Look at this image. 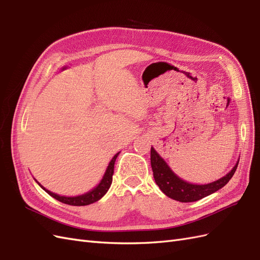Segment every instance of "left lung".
Here are the masks:
<instances>
[{"instance_id":"obj_1","label":"left lung","mask_w":260,"mask_h":260,"mask_svg":"<svg viewBox=\"0 0 260 260\" xmlns=\"http://www.w3.org/2000/svg\"><path fill=\"white\" fill-rule=\"evenodd\" d=\"M151 165L155 182L159 186L161 192L175 201L188 203L202 200L215 193L219 188L223 187L233 177L235 170L238 168L239 161L235 164V166L229 174L208 184L188 183L179 178L170 169L167 162L161 158L159 154L155 151L154 147H151Z\"/></svg>"}]
</instances>
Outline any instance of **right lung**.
I'll list each match as a JSON object with an SVG mask.
<instances>
[{
    "label": "right lung",
    "mask_w": 260,
    "mask_h": 260,
    "mask_svg": "<svg viewBox=\"0 0 260 260\" xmlns=\"http://www.w3.org/2000/svg\"><path fill=\"white\" fill-rule=\"evenodd\" d=\"M118 155H119V153H117L113 157V159L111 160V162H109L108 167L105 171V175H104L103 179L101 180V182L98 184V186H95L92 191L85 193V194H82V195H79V196H72V198H68V196H60V195L55 194V193H53L49 190H46V188H44L40 183L38 182V181H37V183L40 185L46 193L50 194L52 198H54L55 200H57L61 203L67 204V205H73V206L90 205V204L95 203L99 200H101L106 194V192L108 191V188H109V186H111L112 181H113L114 165H115V161H116V158H117Z\"/></svg>",
    "instance_id": "obj_1"
}]
</instances>
